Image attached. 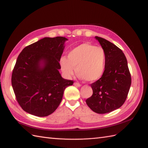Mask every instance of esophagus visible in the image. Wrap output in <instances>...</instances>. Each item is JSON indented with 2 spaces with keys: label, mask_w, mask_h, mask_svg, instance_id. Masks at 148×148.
I'll return each mask as SVG.
<instances>
[{
  "label": "esophagus",
  "mask_w": 148,
  "mask_h": 148,
  "mask_svg": "<svg viewBox=\"0 0 148 148\" xmlns=\"http://www.w3.org/2000/svg\"><path fill=\"white\" fill-rule=\"evenodd\" d=\"M74 85H75V86H78V87H79V86H82L81 84H79V83H77H77H75Z\"/></svg>",
  "instance_id": "obj_1"
}]
</instances>
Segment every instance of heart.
<instances>
[{
  "label": "heart",
  "instance_id": "1",
  "mask_svg": "<svg viewBox=\"0 0 148 148\" xmlns=\"http://www.w3.org/2000/svg\"><path fill=\"white\" fill-rule=\"evenodd\" d=\"M106 55L100 46L90 43H82L69 52L67 59L62 57L60 61L61 69L66 78H71L75 73L78 77L88 82H94L102 77L106 68Z\"/></svg>",
  "mask_w": 148,
  "mask_h": 148
}]
</instances>
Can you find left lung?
Wrapping results in <instances>:
<instances>
[{
	"label": "left lung",
	"instance_id": "left-lung-1",
	"mask_svg": "<svg viewBox=\"0 0 148 148\" xmlns=\"http://www.w3.org/2000/svg\"><path fill=\"white\" fill-rule=\"evenodd\" d=\"M106 55V68L102 77L90 85L93 94L86 100L97 114H106L120 108L125 102L131 85L127 59L113 43L95 36Z\"/></svg>",
	"mask_w": 148,
	"mask_h": 148
}]
</instances>
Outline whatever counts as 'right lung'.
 <instances>
[{"label": "right lung", "mask_w": 148, "mask_h": 148, "mask_svg": "<svg viewBox=\"0 0 148 148\" xmlns=\"http://www.w3.org/2000/svg\"><path fill=\"white\" fill-rule=\"evenodd\" d=\"M68 39L44 38L26 46L18 56L12 86L18 103L26 112L45 117L56 110L63 92L73 82L62 78L60 61Z\"/></svg>", "instance_id": "obj_1"}]
</instances>
